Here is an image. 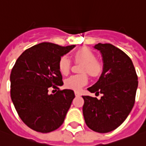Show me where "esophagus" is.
<instances>
[{
  "mask_svg": "<svg viewBox=\"0 0 146 146\" xmlns=\"http://www.w3.org/2000/svg\"><path fill=\"white\" fill-rule=\"evenodd\" d=\"M75 96H80L81 95V93L79 91H75Z\"/></svg>",
  "mask_w": 146,
  "mask_h": 146,
  "instance_id": "esophagus-1",
  "label": "esophagus"
}]
</instances>
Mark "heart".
I'll return each mask as SVG.
<instances>
[{"mask_svg":"<svg viewBox=\"0 0 146 146\" xmlns=\"http://www.w3.org/2000/svg\"><path fill=\"white\" fill-rule=\"evenodd\" d=\"M75 62L82 63L80 71L84 72L79 75H74L65 80V86L69 89L75 90H80L88 82L87 72L92 77H97L102 73V65L96 60L94 52L89 48H82L73 54ZM71 62L67 56H63L59 60V70L62 75H67L70 71Z\"/></svg>","mask_w":146,"mask_h":146,"instance_id":"obj_1","label":"heart"}]
</instances>
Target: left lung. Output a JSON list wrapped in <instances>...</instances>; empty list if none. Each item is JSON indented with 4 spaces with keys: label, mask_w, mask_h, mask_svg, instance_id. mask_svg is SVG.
Listing matches in <instances>:
<instances>
[{
    "label": "left lung",
    "mask_w": 146,
    "mask_h": 146,
    "mask_svg": "<svg viewBox=\"0 0 146 146\" xmlns=\"http://www.w3.org/2000/svg\"><path fill=\"white\" fill-rule=\"evenodd\" d=\"M102 53L103 71L97 83L87 90L102 94L100 99L83 96L86 125L98 133L117 129L126 119L135 102L137 75L131 59L110 44L94 46Z\"/></svg>",
    "instance_id": "obj_1"
}]
</instances>
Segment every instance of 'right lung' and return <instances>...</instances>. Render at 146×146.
<instances>
[{
    "instance_id": "1",
    "label": "right lung",
    "mask_w": 146,
    "mask_h": 146,
    "mask_svg": "<svg viewBox=\"0 0 146 146\" xmlns=\"http://www.w3.org/2000/svg\"><path fill=\"white\" fill-rule=\"evenodd\" d=\"M74 48L46 42L34 45L19 56L12 69V101L21 120L35 131L52 132L64 121L75 94L59 88L63 84L59 60ZM52 88L56 93H49Z\"/></svg>"
}]
</instances>
